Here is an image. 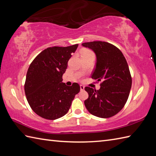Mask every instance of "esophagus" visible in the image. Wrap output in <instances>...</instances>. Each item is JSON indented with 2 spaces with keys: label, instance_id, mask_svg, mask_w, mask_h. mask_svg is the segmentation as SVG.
<instances>
[{
  "label": "esophagus",
  "instance_id": "esophagus-1",
  "mask_svg": "<svg viewBox=\"0 0 156 156\" xmlns=\"http://www.w3.org/2000/svg\"><path fill=\"white\" fill-rule=\"evenodd\" d=\"M80 90H84V87L83 85H80Z\"/></svg>",
  "mask_w": 156,
  "mask_h": 156
}]
</instances>
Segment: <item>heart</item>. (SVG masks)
Listing matches in <instances>:
<instances>
[{
	"label": "heart",
	"instance_id": "b5f03b06",
	"mask_svg": "<svg viewBox=\"0 0 156 156\" xmlns=\"http://www.w3.org/2000/svg\"><path fill=\"white\" fill-rule=\"evenodd\" d=\"M82 56H86V55H93V53L91 51L88 50V49H83L82 51Z\"/></svg>",
	"mask_w": 156,
	"mask_h": 156
}]
</instances>
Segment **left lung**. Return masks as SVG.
Here are the masks:
<instances>
[{"label": "left lung", "mask_w": 156, "mask_h": 156, "mask_svg": "<svg viewBox=\"0 0 156 156\" xmlns=\"http://www.w3.org/2000/svg\"><path fill=\"white\" fill-rule=\"evenodd\" d=\"M82 45L94 52L97 63L91 77L102 82L98 90L85 87L88 94L85 107L96 117H112L123 108L130 92L132 79L127 62L122 52L109 43L92 41Z\"/></svg>", "instance_id": "1"}]
</instances>
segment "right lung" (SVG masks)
<instances>
[{
	"mask_svg": "<svg viewBox=\"0 0 156 156\" xmlns=\"http://www.w3.org/2000/svg\"><path fill=\"white\" fill-rule=\"evenodd\" d=\"M78 46L48 48L29 66L25 83V95L32 110L41 117L55 120L64 116L75 95L80 92L78 83L68 87L62 82L68 62Z\"/></svg>",
	"mask_w": 156,
	"mask_h": 156,
	"instance_id": "obj_1",
	"label": "right lung"
}]
</instances>
